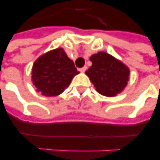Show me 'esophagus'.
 I'll list each match as a JSON object with an SVG mask.
<instances>
[{
	"label": "esophagus",
	"mask_w": 160,
	"mask_h": 160,
	"mask_svg": "<svg viewBox=\"0 0 160 160\" xmlns=\"http://www.w3.org/2000/svg\"><path fill=\"white\" fill-rule=\"evenodd\" d=\"M86 70H87V67H86V66H84V67L80 68V69H79V71H80V72H84Z\"/></svg>",
	"instance_id": "34e87169"
}]
</instances>
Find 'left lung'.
<instances>
[{
  "label": "left lung",
  "instance_id": "obj_1",
  "mask_svg": "<svg viewBox=\"0 0 160 160\" xmlns=\"http://www.w3.org/2000/svg\"><path fill=\"white\" fill-rule=\"evenodd\" d=\"M90 61L92 65L85 73L96 91L105 96H114L122 92L128 84V68L103 52L92 55Z\"/></svg>",
  "mask_w": 160,
  "mask_h": 160
}]
</instances>
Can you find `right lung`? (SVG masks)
I'll return each mask as SVG.
<instances>
[{"mask_svg": "<svg viewBox=\"0 0 160 160\" xmlns=\"http://www.w3.org/2000/svg\"><path fill=\"white\" fill-rule=\"evenodd\" d=\"M78 73L73 61L62 48H58L35 61L32 78L38 92L46 96H55L64 92Z\"/></svg>", "mask_w": 160, "mask_h": 160, "instance_id": "1", "label": "right lung"}]
</instances>
